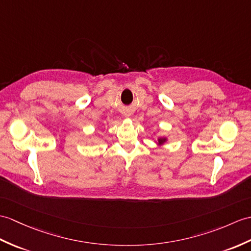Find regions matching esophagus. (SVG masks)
I'll list each match as a JSON object with an SVG mask.
<instances>
[{
    "label": "esophagus",
    "instance_id": "34e87169",
    "mask_svg": "<svg viewBox=\"0 0 251 251\" xmlns=\"http://www.w3.org/2000/svg\"><path fill=\"white\" fill-rule=\"evenodd\" d=\"M125 116H126V118H129V116H131V112H129V111L125 112Z\"/></svg>",
    "mask_w": 251,
    "mask_h": 251
}]
</instances>
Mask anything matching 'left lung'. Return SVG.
Wrapping results in <instances>:
<instances>
[{"label":"left lung","instance_id":"1","mask_svg":"<svg viewBox=\"0 0 251 251\" xmlns=\"http://www.w3.org/2000/svg\"><path fill=\"white\" fill-rule=\"evenodd\" d=\"M168 141V138L167 137H159L158 139H157V145H158V147H162V145H164L166 142Z\"/></svg>","mask_w":251,"mask_h":251}]
</instances>
